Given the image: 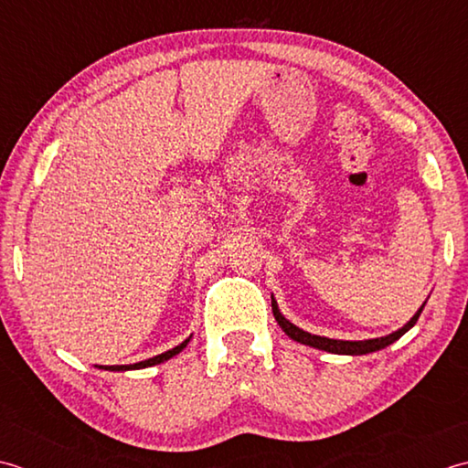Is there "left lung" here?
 Returning a JSON list of instances; mask_svg holds the SVG:
<instances>
[{"mask_svg":"<svg viewBox=\"0 0 468 468\" xmlns=\"http://www.w3.org/2000/svg\"><path fill=\"white\" fill-rule=\"evenodd\" d=\"M426 304V303H424ZM424 304L418 313L414 314L412 319H410L402 329H398L394 333H389L386 337H378V339H366V341H341V339H329V337H321V335H311V333L299 329L297 325H292L289 319L282 317V313L279 311V304L272 299V314L279 325L282 327V331L287 333V335L297 341L303 343V346H309L314 349H323V351H329V354H341V356H364V354H371V351H379L388 346H392L394 341H398L399 337L404 335L408 329H412L416 325L418 317H420V313L424 309Z\"/></svg>","mask_w":468,"mask_h":468,"instance_id":"obj_1","label":"left lung"}]
</instances>
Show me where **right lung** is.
I'll list each match as a JSON object with an SVG mask.
<instances>
[{
  "mask_svg": "<svg viewBox=\"0 0 468 468\" xmlns=\"http://www.w3.org/2000/svg\"><path fill=\"white\" fill-rule=\"evenodd\" d=\"M187 341H189V339H186L184 343H179L177 347H174V349L165 351V354L155 356V357H149V359H145V361H139V364H133V366H101V369H109V371H122V369H141V367H151V366L164 364V361H167V359H171V357H174V356H177L179 351L187 346Z\"/></svg>",
  "mask_w": 468,
  "mask_h": 468,
  "instance_id": "add662e5",
  "label": "right lung"
}]
</instances>
